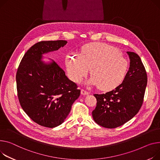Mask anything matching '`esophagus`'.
<instances>
[{
	"label": "esophagus",
	"instance_id": "1",
	"mask_svg": "<svg viewBox=\"0 0 160 160\" xmlns=\"http://www.w3.org/2000/svg\"><path fill=\"white\" fill-rule=\"evenodd\" d=\"M81 94L83 95H88L89 94V92L87 91H86L85 89H82L81 90Z\"/></svg>",
	"mask_w": 160,
	"mask_h": 160
}]
</instances>
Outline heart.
<instances>
[{"label":"heart","instance_id":"heart-1","mask_svg":"<svg viewBox=\"0 0 160 160\" xmlns=\"http://www.w3.org/2000/svg\"><path fill=\"white\" fill-rule=\"evenodd\" d=\"M71 79L80 83L91 71L88 84L98 86L103 91L115 89L123 82L129 69V62L114 47L95 42L82 48V55L71 52L66 58Z\"/></svg>","mask_w":160,"mask_h":160}]
</instances>
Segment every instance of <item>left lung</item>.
I'll return each mask as SVG.
<instances>
[{
    "label": "left lung",
    "instance_id": "8db88e82",
    "mask_svg": "<svg viewBox=\"0 0 160 160\" xmlns=\"http://www.w3.org/2000/svg\"><path fill=\"white\" fill-rule=\"evenodd\" d=\"M130 68L123 82L105 94H94L97 107L92 111L94 122L105 128L113 129L129 121L143 104L147 75L140 57L127 51Z\"/></svg>",
    "mask_w": 160,
    "mask_h": 160
}]
</instances>
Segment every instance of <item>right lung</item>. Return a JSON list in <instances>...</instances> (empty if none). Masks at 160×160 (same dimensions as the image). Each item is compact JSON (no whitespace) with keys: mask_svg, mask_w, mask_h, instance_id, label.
<instances>
[{"mask_svg":"<svg viewBox=\"0 0 160 160\" xmlns=\"http://www.w3.org/2000/svg\"><path fill=\"white\" fill-rule=\"evenodd\" d=\"M67 43L66 40L37 42L25 53L16 74L21 107L34 122L49 128L63 122L80 94L77 83L67 77L57 63L46 64L41 60L42 54Z\"/></svg>","mask_w":160,"mask_h":160,"instance_id":"obj_1","label":"right lung"}]
</instances>
